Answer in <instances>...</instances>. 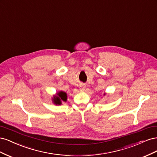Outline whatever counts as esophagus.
<instances>
[{"label":"esophagus","mask_w":157,"mask_h":157,"mask_svg":"<svg viewBox=\"0 0 157 157\" xmlns=\"http://www.w3.org/2000/svg\"><path fill=\"white\" fill-rule=\"evenodd\" d=\"M85 88H86V86H85L84 84H80V91H84V90H85Z\"/></svg>","instance_id":"obj_1"}]
</instances>
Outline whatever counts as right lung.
<instances>
[{
    "mask_svg": "<svg viewBox=\"0 0 157 157\" xmlns=\"http://www.w3.org/2000/svg\"><path fill=\"white\" fill-rule=\"evenodd\" d=\"M61 101H67V94L64 92H60L58 93V95L54 96L53 99V101L56 105H60V104H61Z\"/></svg>",
    "mask_w": 157,
    "mask_h": 157,
    "instance_id": "add662e5",
    "label": "right lung"
}]
</instances>
